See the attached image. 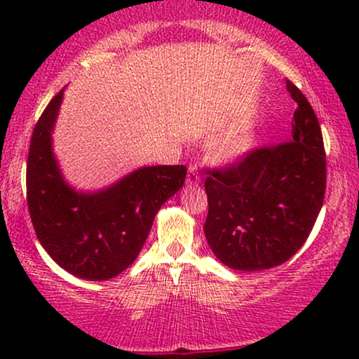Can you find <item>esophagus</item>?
<instances>
[{
    "mask_svg": "<svg viewBox=\"0 0 359 359\" xmlns=\"http://www.w3.org/2000/svg\"><path fill=\"white\" fill-rule=\"evenodd\" d=\"M186 181H188V184H198L199 181H201V176L198 173V168H196L194 165L189 166L188 176H186Z\"/></svg>",
    "mask_w": 359,
    "mask_h": 359,
    "instance_id": "obj_1",
    "label": "esophagus"
}]
</instances>
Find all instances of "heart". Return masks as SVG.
<instances>
[{
    "instance_id": "b5f03b06",
    "label": "heart",
    "mask_w": 359,
    "mask_h": 359,
    "mask_svg": "<svg viewBox=\"0 0 359 359\" xmlns=\"http://www.w3.org/2000/svg\"><path fill=\"white\" fill-rule=\"evenodd\" d=\"M253 144V130L250 124H238L229 129L224 135H220L212 145V156L215 160L229 161L238 160L250 150Z\"/></svg>"
}]
</instances>
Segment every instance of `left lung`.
<instances>
[{
	"mask_svg": "<svg viewBox=\"0 0 359 359\" xmlns=\"http://www.w3.org/2000/svg\"><path fill=\"white\" fill-rule=\"evenodd\" d=\"M286 142L250 150L235 163L208 170L204 233L215 257L242 271L287 262L306 243L320 212L327 160L320 124L302 91Z\"/></svg>",
	"mask_w": 359,
	"mask_h": 359,
	"instance_id": "obj_1",
	"label": "left lung"
}]
</instances>
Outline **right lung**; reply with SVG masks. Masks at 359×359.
Masks as SVG:
<instances>
[{
	"mask_svg": "<svg viewBox=\"0 0 359 359\" xmlns=\"http://www.w3.org/2000/svg\"><path fill=\"white\" fill-rule=\"evenodd\" d=\"M63 90L34 127L27 156V208L39 242L58 266L88 281L129 268L149 237L155 214L186 180L184 165L144 166L100 193H76L52 154V130Z\"/></svg>",
	"mask_w": 359,
	"mask_h": 359,
	"instance_id": "obj_1",
	"label": "right lung"
}]
</instances>
